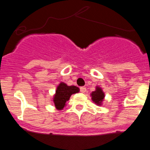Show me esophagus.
Masks as SVG:
<instances>
[{
	"label": "esophagus",
	"instance_id": "obj_1",
	"mask_svg": "<svg viewBox=\"0 0 150 150\" xmlns=\"http://www.w3.org/2000/svg\"><path fill=\"white\" fill-rule=\"evenodd\" d=\"M86 88L84 87V86H82V87H80V92L83 93H86Z\"/></svg>",
	"mask_w": 150,
	"mask_h": 150
}]
</instances>
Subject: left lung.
<instances>
[{"label": "left lung", "instance_id": "1", "mask_svg": "<svg viewBox=\"0 0 150 150\" xmlns=\"http://www.w3.org/2000/svg\"><path fill=\"white\" fill-rule=\"evenodd\" d=\"M91 97H92V100L93 101V102L98 105H101L105 98V93H103L102 88H100L99 86H96V90L91 93Z\"/></svg>", "mask_w": 150, "mask_h": 150}]
</instances>
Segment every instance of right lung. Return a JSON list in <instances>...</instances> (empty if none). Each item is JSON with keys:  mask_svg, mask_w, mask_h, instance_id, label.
Returning a JSON list of instances; mask_svg holds the SVG:
<instances>
[{"mask_svg": "<svg viewBox=\"0 0 150 150\" xmlns=\"http://www.w3.org/2000/svg\"><path fill=\"white\" fill-rule=\"evenodd\" d=\"M80 92V89L75 86H67L66 83L61 82L57 86L54 96L53 102L57 110H62L66 105L67 101L70 99L71 95L75 94Z\"/></svg>", "mask_w": 150, "mask_h": 150, "instance_id": "right-lung-1", "label": "right lung"}]
</instances>
